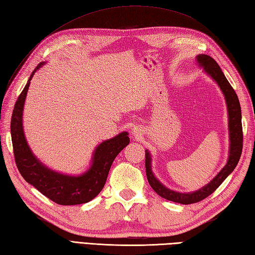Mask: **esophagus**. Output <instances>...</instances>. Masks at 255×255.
I'll return each instance as SVG.
<instances>
[{"mask_svg": "<svg viewBox=\"0 0 255 255\" xmlns=\"http://www.w3.org/2000/svg\"><path fill=\"white\" fill-rule=\"evenodd\" d=\"M133 135H134V136H137V137H138V136L140 135V129H139L138 128H134V129H133Z\"/></svg>", "mask_w": 255, "mask_h": 255, "instance_id": "34e87169", "label": "esophagus"}]
</instances>
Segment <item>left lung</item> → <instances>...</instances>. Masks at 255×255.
I'll list each match as a JSON object with an SVG mask.
<instances>
[{"mask_svg":"<svg viewBox=\"0 0 255 255\" xmlns=\"http://www.w3.org/2000/svg\"><path fill=\"white\" fill-rule=\"evenodd\" d=\"M196 64L198 67L203 69L204 73L212 79L216 84L219 85L220 90L222 91L223 95H224L226 107H227V114H228V134H229V150H228V159L225 166L217 173L216 176H214L211 181L204 185L200 189L191 191V192H179L167 188L161 183L159 179L154 176L152 172L151 166V153L150 151L146 149V175L149 185L151 188L157 192V194L164 198L166 200H170L173 202L182 203V204H190L199 202L203 199H206L208 196H210L212 192L219 187V186L225 181V178L231 174L237 166L238 161L241 156L242 151V124H241V108L240 103L237 94L229 84L228 80L223 73L220 66L217 65L216 61L210 57L208 55L200 54L197 55L196 57Z\"/></svg>","mask_w":255,"mask_h":255,"instance_id":"1","label":"left lung"}]
</instances>
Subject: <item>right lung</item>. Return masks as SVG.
I'll list each match as a JSON object with an SVG mask.
<instances>
[{"mask_svg":"<svg viewBox=\"0 0 255 255\" xmlns=\"http://www.w3.org/2000/svg\"><path fill=\"white\" fill-rule=\"evenodd\" d=\"M45 63L35 68L28 82L18 97L10 121V134L16 164L24 181L32 185L43 195L61 206H74L86 203L99 194L107 181L114 160L124 147L129 144L128 132H122L115 137L104 140L92 153L91 164L85 172L70 175L49 169L36 158L28 145L23 132L22 115L30 81L34 73Z\"/></svg>","mask_w":255,"mask_h":255,"instance_id":"1","label":"right lung"}]
</instances>
